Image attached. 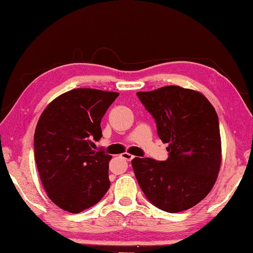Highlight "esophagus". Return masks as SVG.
Instances as JSON below:
<instances>
[{
  "mask_svg": "<svg viewBox=\"0 0 253 253\" xmlns=\"http://www.w3.org/2000/svg\"><path fill=\"white\" fill-rule=\"evenodd\" d=\"M122 158H123L124 160H125V161L129 162V161H131V160H133V159L135 158V156H133V155L129 154V153H123V154H122Z\"/></svg>",
  "mask_w": 253,
  "mask_h": 253,
  "instance_id": "esophagus-1",
  "label": "esophagus"
}]
</instances>
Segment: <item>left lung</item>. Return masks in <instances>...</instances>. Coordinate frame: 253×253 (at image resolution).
<instances>
[{
    "mask_svg": "<svg viewBox=\"0 0 253 253\" xmlns=\"http://www.w3.org/2000/svg\"><path fill=\"white\" fill-rule=\"evenodd\" d=\"M136 94L154 118L159 137L169 144L166 161L133 159L139 187L160 210H189L206 197L217 178L222 151L217 114L202 93L180 86Z\"/></svg>",
    "mask_w": 253,
    "mask_h": 253,
    "instance_id": "obj_1",
    "label": "left lung"
}]
</instances>
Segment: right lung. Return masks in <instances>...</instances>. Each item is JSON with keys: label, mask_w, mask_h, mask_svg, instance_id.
<instances>
[{"label": "right lung", "mask_w": 253, "mask_h": 253, "mask_svg": "<svg viewBox=\"0 0 253 253\" xmlns=\"http://www.w3.org/2000/svg\"><path fill=\"white\" fill-rule=\"evenodd\" d=\"M117 92L75 89L50 102L34 137L36 164L48 197L78 214L95 205L110 187L111 155L92 150L102 137L101 119Z\"/></svg>", "instance_id": "obj_1"}]
</instances>
